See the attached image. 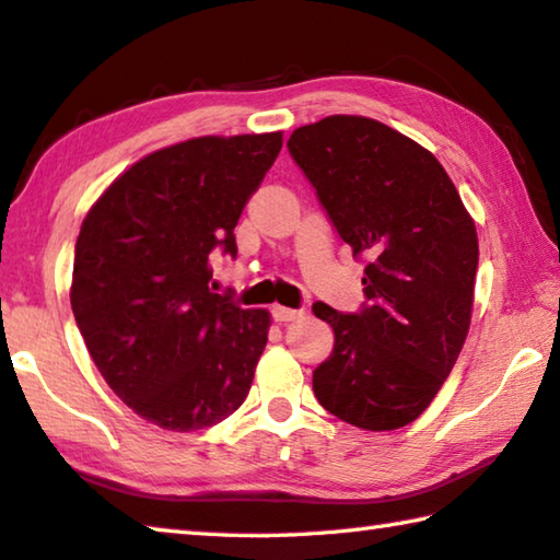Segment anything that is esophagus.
<instances>
[{
	"mask_svg": "<svg viewBox=\"0 0 560 560\" xmlns=\"http://www.w3.org/2000/svg\"><path fill=\"white\" fill-rule=\"evenodd\" d=\"M271 315H273V320H279V323H289V320H296V318H301L303 311L287 308V306H273V308H271Z\"/></svg>",
	"mask_w": 560,
	"mask_h": 560,
	"instance_id": "obj_1",
	"label": "esophagus"
}]
</instances>
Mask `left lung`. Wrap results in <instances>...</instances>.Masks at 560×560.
I'll return each instance as SVG.
<instances>
[{"instance_id": "left-lung-1", "label": "left lung", "mask_w": 560, "mask_h": 560, "mask_svg": "<svg viewBox=\"0 0 560 560\" xmlns=\"http://www.w3.org/2000/svg\"><path fill=\"white\" fill-rule=\"evenodd\" d=\"M289 151L368 261L360 313L313 303L335 332L315 399L358 429H401L429 409L470 330L475 222L439 159L377 119L325 117L293 131Z\"/></svg>"}]
</instances>
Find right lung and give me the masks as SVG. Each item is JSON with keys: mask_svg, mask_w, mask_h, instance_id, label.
Returning a JSON list of instances; mask_svg holds the SVG:
<instances>
[{"mask_svg": "<svg viewBox=\"0 0 560 560\" xmlns=\"http://www.w3.org/2000/svg\"><path fill=\"white\" fill-rule=\"evenodd\" d=\"M281 144L269 131L159 149L112 180L80 228V335L109 389L161 429H208L247 399L271 315L208 289L210 252L237 254V220Z\"/></svg>", "mask_w": 560, "mask_h": 560, "instance_id": "add662e5", "label": "right lung"}]
</instances>
